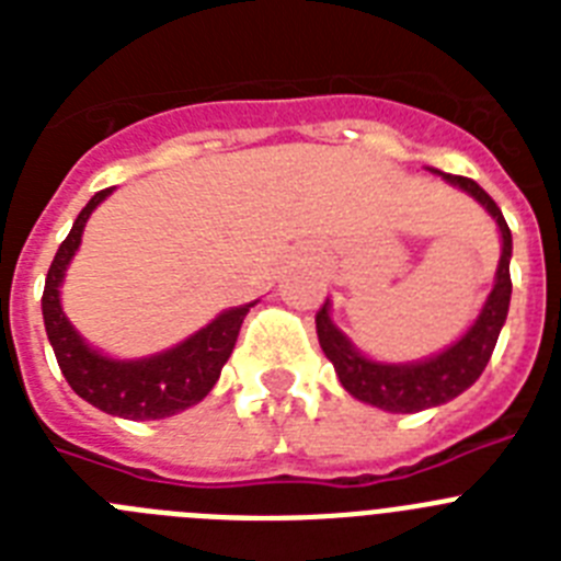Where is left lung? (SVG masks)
<instances>
[{"mask_svg": "<svg viewBox=\"0 0 561 561\" xmlns=\"http://www.w3.org/2000/svg\"><path fill=\"white\" fill-rule=\"evenodd\" d=\"M440 176L453 182V185H458L460 191L472 193L474 199L497 219L500 236H503L497 284H494L492 295L485 300L483 311H480L472 329L466 331L453 348H447L444 354L433 356L427 362H415V365H381V362L365 359L342 336V331L331 323L329 304L320 306V311L314 317L320 348L325 351V356L334 365L342 388L348 390L354 399L368 401L374 408L390 410V413H419V410L438 408L444 401L463 393L469 385H474L478 376L485 370V365H489V359H492L500 329H503L505 314H508V300H512V272H508V261H512V230L505 225L497 202L478 182L469 180V176H453V173H440Z\"/></svg>", "mask_w": 561, "mask_h": 561, "instance_id": "1", "label": "left lung"}]
</instances>
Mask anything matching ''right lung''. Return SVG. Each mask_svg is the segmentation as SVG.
Masks as SVG:
<instances>
[{
  "mask_svg": "<svg viewBox=\"0 0 561 561\" xmlns=\"http://www.w3.org/2000/svg\"><path fill=\"white\" fill-rule=\"evenodd\" d=\"M108 193H112V187L95 193L89 205L78 213L76 225L49 264L42 295L44 329H47L49 345L56 351L64 379L83 401L95 404L103 413L121 415V419H165V415L180 413V410L191 408L210 393L213 385L219 381L225 362L230 359L238 331H241V323H244L252 304L225 311L207 329L196 331L185 342H180L176 348L148 356V359L117 362L89 348L64 317L61 304H58V286H61L64 270L81 244V232L89 213L95 210Z\"/></svg>",
  "mask_w": 561,
  "mask_h": 561,
  "instance_id": "1",
  "label": "right lung"
}]
</instances>
